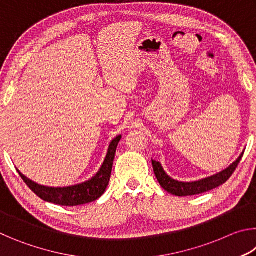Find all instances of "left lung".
<instances>
[{
  "instance_id": "left-lung-1",
  "label": "left lung",
  "mask_w": 256,
  "mask_h": 256,
  "mask_svg": "<svg viewBox=\"0 0 256 256\" xmlns=\"http://www.w3.org/2000/svg\"><path fill=\"white\" fill-rule=\"evenodd\" d=\"M242 154H244V152L238 157V159L235 162H232L230 166L226 168L224 170L220 172L214 176L206 177L204 180H201L198 182H190V183L172 180V177H170L166 172H164L160 162H154V160H152V167H154V175L157 177L159 184L162 185V188L164 190H167L168 193H170L172 196H196V194L208 192V190H214L216 188H218V186L222 185L224 183H226V182L230 178L232 172H235L238 164H240V159L242 157Z\"/></svg>"
}]
</instances>
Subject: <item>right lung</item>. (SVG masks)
<instances>
[{
    "label": "right lung",
    "mask_w": 256,
    "mask_h": 256,
    "mask_svg": "<svg viewBox=\"0 0 256 256\" xmlns=\"http://www.w3.org/2000/svg\"><path fill=\"white\" fill-rule=\"evenodd\" d=\"M120 138H122L120 136H116L110 142L106 158L104 160L100 170L92 180H86L84 183L68 186V188H48V186L38 185L37 183L30 180L24 175L21 174L19 170L18 172L24 183L28 185V188L44 201L66 206H81L96 201L97 198H100L105 193L108 183H110L112 162H114L116 148H118Z\"/></svg>",
    "instance_id": "1"
}]
</instances>
